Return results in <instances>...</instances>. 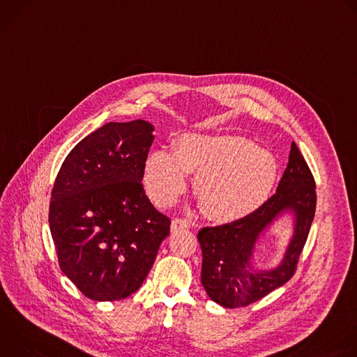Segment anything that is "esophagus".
<instances>
[{"label":"esophagus","instance_id":"esophagus-1","mask_svg":"<svg viewBox=\"0 0 357 357\" xmlns=\"http://www.w3.org/2000/svg\"><path fill=\"white\" fill-rule=\"evenodd\" d=\"M190 227V222L186 220V219H182V218H176L172 220V225H171V229L172 231H179V230H186Z\"/></svg>","mask_w":357,"mask_h":357}]
</instances>
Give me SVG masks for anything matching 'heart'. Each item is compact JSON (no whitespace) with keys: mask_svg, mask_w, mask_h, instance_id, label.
<instances>
[{"mask_svg":"<svg viewBox=\"0 0 357 357\" xmlns=\"http://www.w3.org/2000/svg\"><path fill=\"white\" fill-rule=\"evenodd\" d=\"M199 205L208 218L227 222L257 211L267 200L275 178V158L243 137L185 134L174 151H152L145 160L142 182L155 205L165 208L183 193L188 174Z\"/></svg>","mask_w":357,"mask_h":357,"instance_id":"b5f03b06","label":"heart"}]
</instances>
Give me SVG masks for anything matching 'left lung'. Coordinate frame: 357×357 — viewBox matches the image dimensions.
Here are the masks:
<instances>
[{"mask_svg":"<svg viewBox=\"0 0 357 357\" xmlns=\"http://www.w3.org/2000/svg\"><path fill=\"white\" fill-rule=\"evenodd\" d=\"M317 209L314 175L295 142L277 192L257 211L236 222L203 227L197 233L202 247V285L226 308L256 302L288 282L296 271ZM284 210L296 215V233L281 266L271 272L248 273L252 248L264 229Z\"/></svg>","mask_w":357,"mask_h":357,"instance_id":"8db88e82","label":"left lung"}]
</instances>
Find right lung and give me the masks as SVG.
I'll return each mask as SVG.
<instances>
[{
  "label": "right lung",
  "mask_w": 357,
  "mask_h": 357,
  "mask_svg": "<svg viewBox=\"0 0 357 357\" xmlns=\"http://www.w3.org/2000/svg\"><path fill=\"white\" fill-rule=\"evenodd\" d=\"M152 131L144 120L109 123L69 152L55 179L49 227L59 267L90 299L134 294L169 236L171 219L141 182Z\"/></svg>",
  "instance_id": "1"
}]
</instances>
